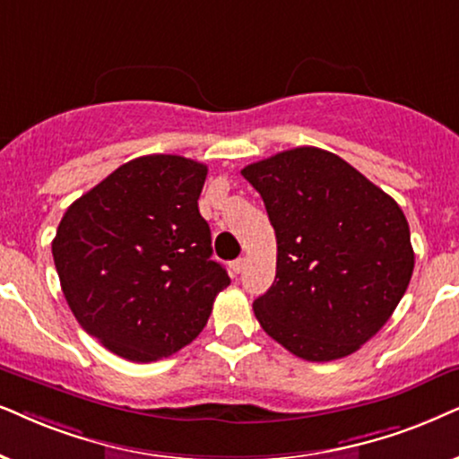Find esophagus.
Returning <instances> with one entry per match:
<instances>
[{"mask_svg": "<svg viewBox=\"0 0 459 459\" xmlns=\"http://www.w3.org/2000/svg\"><path fill=\"white\" fill-rule=\"evenodd\" d=\"M243 269H246V258H237V260H233V263H230V271H233L235 275H239Z\"/></svg>", "mask_w": 459, "mask_h": 459, "instance_id": "1", "label": "esophagus"}]
</instances>
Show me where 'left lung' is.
Here are the masks:
<instances>
[{
	"instance_id": "left-lung-1",
	"label": "left lung",
	"mask_w": 459,
	"mask_h": 459,
	"mask_svg": "<svg viewBox=\"0 0 459 459\" xmlns=\"http://www.w3.org/2000/svg\"><path fill=\"white\" fill-rule=\"evenodd\" d=\"M241 176L263 196L277 239L275 281L254 300L260 326L309 362L359 350L390 320L413 275L398 203L313 146L252 162Z\"/></svg>"
}]
</instances>
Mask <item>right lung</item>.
Returning <instances> with one entry per match:
<instances>
[{"label": "right lung", "instance_id": "add662e5", "mask_svg": "<svg viewBox=\"0 0 459 459\" xmlns=\"http://www.w3.org/2000/svg\"><path fill=\"white\" fill-rule=\"evenodd\" d=\"M203 162L133 159L67 207L52 258L75 320L116 356L154 362L205 328L230 283L199 213Z\"/></svg>", "mask_w": 459, "mask_h": 459}]
</instances>
